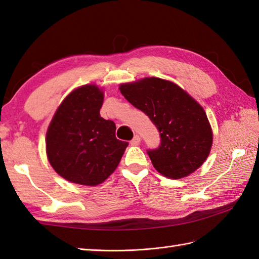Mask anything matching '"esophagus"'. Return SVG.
<instances>
[{
    "instance_id": "obj_1",
    "label": "esophagus",
    "mask_w": 259,
    "mask_h": 259,
    "mask_svg": "<svg viewBox=\"0 0 259 259\" xmlns=\"http://www.w3.org/2000/svg\"><path fill=\"white\" fill-rule=\"evenodd\" d=\"M140 142H141L140 137H139V136H135V137H134V139L130 141V144L133 145V146H139V145H140Z\"/></svg>"
}]
</instances>
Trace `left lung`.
I'll return each instance as SVG.
<instances>
[{
    "label": "left lung",
    "mask_w": 259,
    "mask_h": 259,
    "mask_svg": "<svg viewBox=\"0 0 259 259\" xmlns=\"http://www.w3.org/2000/svg\"><path fill=\"white\" fill-rule=\"evenodd\" d=\"M119 89L160 133V147L148 151L159 174L181 179L202 166L211 150L212 129L205 110L188 92L156 76L121 83Z\"/></svg>",
    "instance_id": "8db88e82"
}]
</instances>
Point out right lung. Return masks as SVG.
Segmentation results:
<instances>
[{"instance_id": "1", "label": "right lung", "mask_w": 259, "mask_h": 259, "mask_svg": "<svg viewBox=\"0 0 259 259\" xmlns=\"http://www.w3.org/2000/svg\"><path fill=\"white\" fill-rule=\"evenodd\" d=\"M102 88L84 84L60 103L48 126L47 157L56 172L70 183L95 187L109 178L128 142L115 138V124L103 119Z\"/></svg>"}]
</instances>
